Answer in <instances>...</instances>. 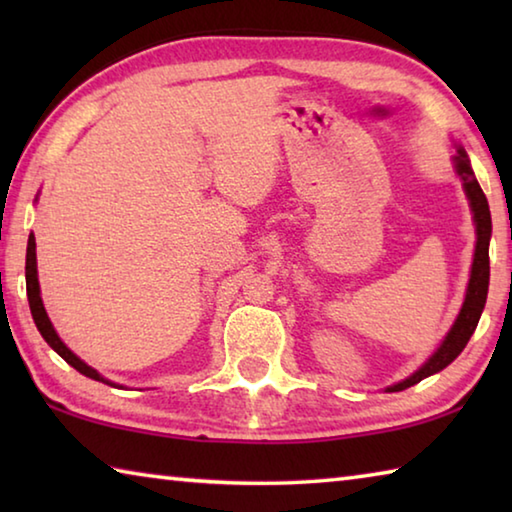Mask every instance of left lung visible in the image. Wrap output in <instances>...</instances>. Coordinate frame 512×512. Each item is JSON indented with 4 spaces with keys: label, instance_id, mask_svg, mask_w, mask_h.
<instances>
[{
    "label": "left lung",
    "instance_id": "8db88e82",
    "mask_svg": "<svg viewBox=\"0 0 512 512\" xmlns=\"http://www.w3.org/2000/svg\"><path fill=\"white\" fill-rule=\"evenodd\" d=\"M454 167L458 178L463 180V189L467 201H470L472 214H474V225H476V248H474V262H472V273H470V282H467V291H465V302L458 316L454 320L452 329H449L445 341L440 343V348L431 354V357L422 363V366L413 372L411 377H406L400 384L388 386V393H397L404 391L413 384H418L424 377L436 375L443 368H447L458 354L463 352V348L470 341V336L474 334L476 325H479L481 311L485 307V298H488V284H490V235H492V219H490V207H488V198H485L481 185L476 183V176L470 167V160H467V153L458 146V153L454 155Z\"/></svg>",
    "mask_w": 512,
    "mask_h": 512
}]
</instances>
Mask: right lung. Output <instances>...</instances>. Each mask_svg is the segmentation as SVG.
Masks as SVG:
<instances>
[{
  "label": "right lung",
  "instance_id": "add662e5",
  "mask_svg": "<svg viewBox=\"0 0 512 512\" xmlns=\"http://www.w3.org/2000/svg\"><path fill=\"white\" fill-rule=\"evenodd\" d=\"M27 296H29V307H31V316L36 320V327L38 332L42 334V339H45L51 348H54L60 357H63L69 366L76 368L81 372V375L90 377L94 381H103V384H110V386H117L108 381L106 377H101L97 370L90 368L88 363L81 361L76 354L67 348V345L60 341V336L56 334L54 325H51V320L45 311V305H42V298H40V282H38V264H36V237H33V232L29 235V244H27Z\"/></svg>",
  "mask_w": 512,
  "mask_h": 512
}]
</instances>
